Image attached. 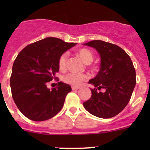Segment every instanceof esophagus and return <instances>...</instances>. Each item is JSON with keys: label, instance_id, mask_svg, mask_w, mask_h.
<instances>
[{"label": "esophagus", "instance_id": "34e87169", "mask_svg": "<svg viewBox=\"0 0 150 150\" xmlns=\"http://www.w3.org/2000/svg\"><path fill=\"white\" fill-rule=\"evenodd\" d=\"M79 87L78 86H72V90H77L79 89Z\"/></svg>", "mask_w": 150, "mask_h": 150}]
</instances>
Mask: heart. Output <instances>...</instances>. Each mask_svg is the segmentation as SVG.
<instances>
[{
    "instance_id": "heart-1",
    "label": "heart",
    "mask_w": 150,
    "mask_h": 150,
    "mask_svg": "<svg viewBox=\"0 0 150 150\" xmlns=\"http://www.w3.org/2000/svg\"><path fill=\"white\" fill-rule=\"evenodd\" d=\"M77 55L80 58L82 61L84 63L88 64L91 63L93 60V54L90 50L87 49H82L77 52ZM67 52L62 54L59 59V67L61 71L65 70L67 67ZM88 78V75L86 74H74V73H69V74L64 75L62 79L67 84L71 85L72 86H78L81 84L83 81L86 80Z\"/></svg>"
}]
</instances>
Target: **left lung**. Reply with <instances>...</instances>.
Instances as JSON below:
<instances>
[{"label":"left lung","instance_id":"obj_1","mask_svg":"<svg viewBox=\"0 0 150 150\" xmlns=\"http://www.w3.org/2000/svg\"><path fill=\"white\" fill-rule=\"evenodd\" d=\"M83 45L95 49L100 58L98 73L88 81L95 88L83 106L97 117H113L126 107L136 85L133 63L125 51L115 44L97 40ZM100 88L105 91L98 92Z\"/></svg>","mask_w":150,"mask_h":150}]
</instances>
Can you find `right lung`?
<instances>
[{"mask_svg":"<svg viewBox=\"0 0 150 150\" xmlns=\"http://www.w3.org/2000/svg\"><path fill=\"white\" fill-rule=\"evenodd\" d=\"M76 44L46 38L27 46L17 55L12 68L10 88L15 104L28 119L45 121L62 110L71 86L59 82L50 89L46 85L56 79L61 55Z\"/></svg>","mask_w":150,"mask_h":150,"instance_id":"1","label":"right lung"}]
</instances>
